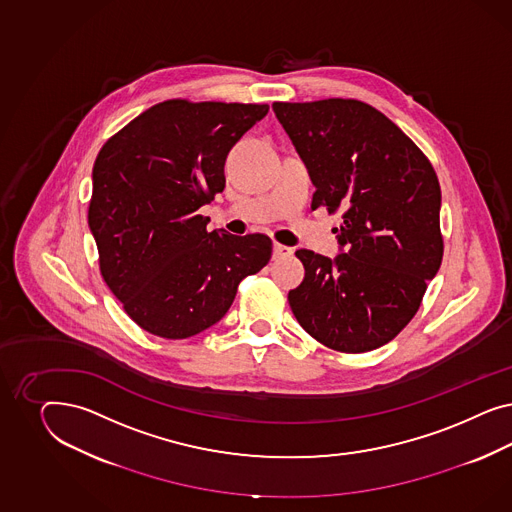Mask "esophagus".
Listing matches in <instances>:
<instances>
[{
	"mask_svg": "<svg viewBox=\"0 0 512 512\" xmlns=\"http://www.w3.org/2000/svg\"><path fill=\"white\" fill-rule=\"evenodd\" d=\"M272 255H274V259H283V257L293 255V248H287V246H281V244H274Z\"/></svg>",
	"mask_w": 512,
	"mask_h": 512,
	"instance_id": "obj_1",
	"label": "esophagus"
}]
</instances>
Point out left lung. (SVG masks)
Here are the masks:
<instances>
[{
  "label": "left lung",
  "mask_w": 512,
  "mask_h": 512,
  "mask_svg": "<svg viewBox=\"0 0 512 512\" xmlns=\"http://www.w3.org/2000/svg\"><path fill=\"white\" fill-rule=\"evenodd\" d=\"M315 186L313 208L343 210L340 253L298 249L289 291L300 326L326 347L366 353L417 313L443 259L434 167L385 114L355 99L274 103Z\"/></svg>",
  "instance_id": "8db88e82"
}]
</instances>
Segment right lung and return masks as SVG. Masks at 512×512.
Here are the masks:
<instances>
[{
	"instance_id": "right-lung-1",
	"label": "right lung",
	"mask_w": 512,
	"mask_h": 512,
	"mask_svg": "<svg viewBox=\"0 0 512 512\" xmlns=\"http://www.w3.org/2000/svg\"><path fill=\"white\" fill-rule=\"evenodd\" d=\"M266 114L268 105L165 101L97 155L88 225L101 274L146 332L184 340L216 325L238 283L270 261L268 236L208 233L199 214L225 189L231 148Z\"/></svg>"
}]
</instances>
